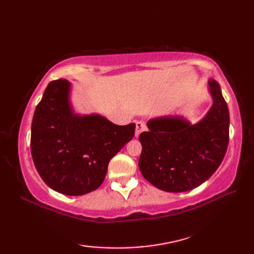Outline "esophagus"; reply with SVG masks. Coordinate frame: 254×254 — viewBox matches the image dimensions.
Instances as JSON below:
<instances>
[{
	"label": "esophagus",
	"instance_id": "34e87169",
	"mask_svg": "<svg viewBox=\"0 0 254 254\" xmlns=\"http://www.w3.org/2000/svg\"><path fill=\"white\" fill-rule=\"evenodd\" d=\"M146 130V124L144 121H136V130H135V136L137 137L143 131Z\"/></svg>",
	"mask_w": 254,
	"mask_h": 254
}]
</instances>
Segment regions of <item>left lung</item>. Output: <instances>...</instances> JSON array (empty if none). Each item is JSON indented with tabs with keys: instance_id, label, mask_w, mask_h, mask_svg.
Masks as SVG:
<instances>
[{
	"instance_id": "8db88e82",
	"label": "left lung",
	"mask_w": 254,
	"mask_h": 254,
	"mask_svg": "<svg viewBox=\"0 0 254 254\" xmlns=\"http://www.w3.org/2000/svg\"><path fill=\"white\" fill-rule=\"evenodd\" d=\"M214 104L195 126L180 118L153 119L139 135L143 177L167 192H186L202 185L217 170L229 142V111L219 85L209 79Z\"/></svg>"
}]
</instances>
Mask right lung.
<instances>
[{
  "label": "right lung",
  "mask_w": 254,
  "mask_h": 254,
  "mask_svg": "<svg viewBox=\"0 0 254 254\" xmlns=\"http://www.w3.org/2000/svg\"><path fill=\"white\" fill-rule=\"evenodd\" d=\"M69 83L60 78L47 86L31 123L30 149L47 186L65 195H83L105 180L110 159L135 132V123L116 126L100 116L74 115Z\"/></svg>",
  "instance_id": "obj_1"
}]
</instances>
